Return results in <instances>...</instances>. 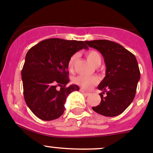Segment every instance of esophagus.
I'll list each match as a JSON object with an SVG mask.
<instances>
[{
  "mask_svg": "<svg viewBox=\"0 0 153 153\" xmlns=\"http://www.w3.org/2000/svg\"><path fill=\"white\" fill-rule=\"evenodd\" d=\"M80 91H81V92H82L84 95H86V96H88V95L90 94L89 92H86V91L84 90V89H80Z\"/></svg>",
  "mask_w": 153,
  "mask_h": 153,
  "instance_id": "esophagus-1",
  "label": "esophagus"
}]
</instances>
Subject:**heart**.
Segmentation results:
<instances>
[{
  "mask_svg": "<svg viewBox=\"0 0 153 153\" xmlns=\"http://www.w3.org/2000/svg\"><path fill=\"white\" fill-rule=\"evenodd\" d=\"M86 56L87 58L88 61L92 64V65L98 67L101 64V55L98 53L97 51L95 50H90L86 53ZM77 55L74 54L69 58V61H68V68L70 72H72L74 70V67H75V62H76L77 59ZM73 81L75 84H78V86H81V88L84 89H89L96 85L98 84V78L96 77L91 76H84V75H78L76 76L73 79Z\"/></svg>",
  "mask_w": 153,
  "mask_h": 153,
  "instance_id": "obj_1",
  "label": "heart"
}]
</instances>
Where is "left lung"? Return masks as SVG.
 <instances>
[{
  "label": "left lung",
  "instance_id": "1",
  "mask_svg": "<svg viewBox=\"0 0 153 153\" xmlns=\"http://www.w3.org/2000/svg\"><path fill=\"white\" fill-rule=\"evenodd\" d=\"M85 43L99 51L104 58L106 76L98 89L101 101L92 109L107 117L120 115L130 105L135 98L140 79L136 58L119 44L108 40H95Z\"/></svg>",
  "mask_w": 153,
  "mask_h": 153
}]
</instances>
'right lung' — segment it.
Listing matches in <instances>:
<instances>
[{"label":"right lung","instance_id":"obj_1","mask_svg":"<svg viewBox=\"0 0 153 153\" xmlns=\"http://www.w3.org/2000/svg\"><path fill=\"white\" fill-rule=\"evenodd\" d=\"M82 49H88L84 41L49 38L32 47L26 55L21 71L24 96L28 107L40 119L52 121L65 110L69 94L78 91L69 82L68 61Z\"/></svg>","mask_w":153,"mask_h":153}]
</instances>
